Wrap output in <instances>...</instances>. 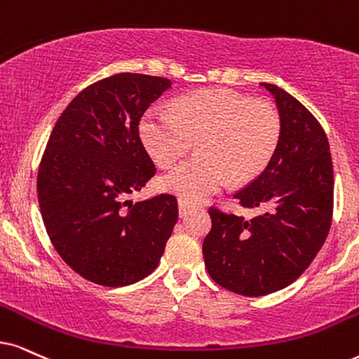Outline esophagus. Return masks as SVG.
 <instances>
[{"instance_id":"esophagus-1","label":"esophagus","mask_w":359,"mask_h":359,"mask_svg":"<svg viewBox=\"0 0 359 359\" xmlns=\"http://www.w3.org/2000/svg\"><path fill=\"white\" fill-rule=\"evenodd\" d=\"M190 208H192V205H190L189 202H185V201H182V198H180V201H179V213H180V217L187 215Z\"/></svg>"}]
</instances>
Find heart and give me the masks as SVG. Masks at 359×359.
<instances>
[{
	"instance_id": "1",
	"label": "heart",
	"mask_w": 359,
	"mask_h": 359,
	"mask_svg": "<svg viewBox=\"0 0 359 359\" xmlns=\"http://www.w3.org/2000/svg\"><path fill=\"white\" fill-rule=\"evenodd\" d=\"M147 152L161 165H172L198 140V156L161 179L162 189L185 202H201L233 184L257 179L281 137V119L270 102L232 89H207L187 94L174 109L151 107L139 122Z\"/></svg>"
}]
</instances>
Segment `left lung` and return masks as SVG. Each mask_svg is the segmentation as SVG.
<instances>
[{
    "label": "left lung",
    "instance_id": "left-lung-1",
    "mask_svg": "<svg viewBox=\"0 0 359 359\" xmlns=\"http://www.w3.org/2000/svg\"><path fill=\"white\" fill-rule=\"evenodd\" d=\"M262 86L278 107L280 144L266 169L233 197L265 212L247 220L210 207L212 229L202 245L212 280L243 297L293 283L323 247L333 219V162L323 127L287 90Z\"/></svg>",
    "mask_w": 359,
    "mask_h": 359
}]
</instances>
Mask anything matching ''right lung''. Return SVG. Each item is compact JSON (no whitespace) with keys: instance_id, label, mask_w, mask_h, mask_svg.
<instances>
[{"instance_id":"add662e5","label":"right lung","mask_w":359,"mask_h":359,"mask_svg":"<svg viewBox=\"0 0 359 359\" xmlns=\"http://www.w3.org/2000/svg\"><path fill=\"white\" fill-rule=\"evenodd\" d=\"M170 86L157 76H109L81 90L49 135L38 170L44 226L59 257L96 285L151 275L179 219L175 195L129 201L156 174L140 117Z\"/></svg>"}]
</instances>
